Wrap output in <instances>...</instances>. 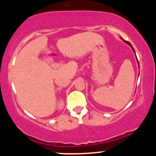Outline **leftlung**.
Returning a JSON list of instances; mask_svg holds the SVG:
<instances>
[{
	"label": "left lung",
	"instance_id": "left-lung-1",
	"mask_svg": "<svg viewBox=\"0 0 156 156\" xmlns=\"http://www.w3.org/2000/svg\"><path fill=\"white\" fill-rule=\"evenodd\" d=\"M124 41H125V40H124ZM125 42H126V43H127V44H129V45L130 46V47H131V48H132V49H133V52H134V53H135V51H134L133 48V47H132V45H131V44H130V42H128V41H125ZM137 62H138V59H137Z\"/></svg>",
	"mask_w": 156,
	"mask_h": 156
}]
</instances>
